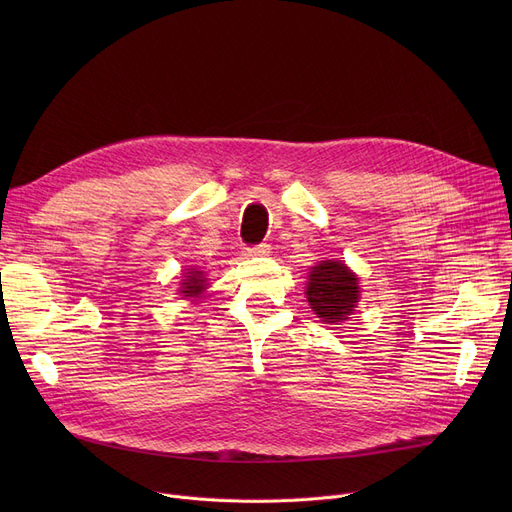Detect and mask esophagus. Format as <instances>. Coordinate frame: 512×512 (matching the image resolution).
Instances as JSON below:
<instances>
[{"mask_svg":"<svg viewBox=\"0 0 512 512\" xmlns=\"http://www.w3.org/2000/svg\"><path fill=\"white\" fill-rule=\"evenodd\" d=\"M267 253H270V245H265V242L255 247H247V255H267Z\"/></svg>","mask_w":512,"mask_h":512,"instance_id":"1","label":"esophagus"}]
</instances>
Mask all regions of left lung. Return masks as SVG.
<instances>
[{
  "instance_id": "left-lung-1",
  "label": "left lung",
  "mask_w": 512,
  "mask_h": 512,
  "mask_svg": "<svg viewBox=\"0 0 512 512\" xmlns=\"http://www.w3.org/2000/svg\"><path fill=\"white\" fill-rule=\"evenodd\" d=\"M307 301L324 324L348 319L359 301V280L340 261H321L311 267Z\"/></svg>"
}]
</instances>
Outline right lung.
I'll return each mask as SVG.
<instances>
[{
	"mask_svg": "<svg viewBox=\"0 0 512 512\" xmlns=\"http://www.w3.org/2000/svg\"><path fill=\"white\" fill-rule=\"evenodd\" d=\"M186 280L182 282V290L184 297H193V294H199L203 292L205 288V278L201 272H188V276H184Z\"/></svg>",
	"mask_w": 512,
	"mask_h": 512,
	"instance_id": "add662e5",
	"label": "right lung"
}]
</instances>
